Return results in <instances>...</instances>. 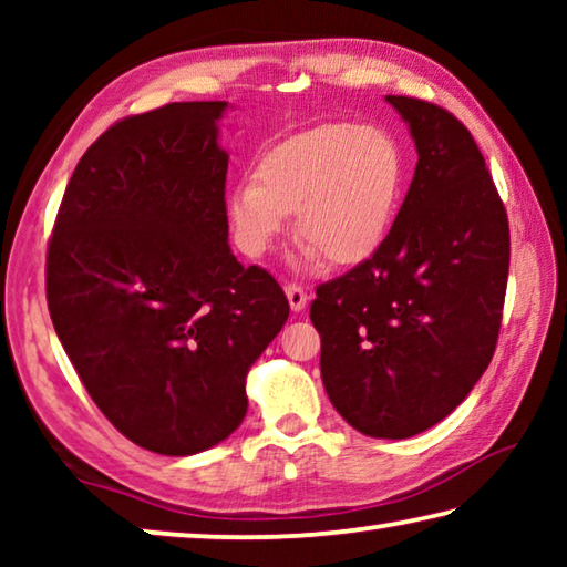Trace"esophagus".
<instances>
[{"label": "esophagus", "instance_id": "esophagus-1", "mask_svg": "<svg viewBox=\"0 0 567 567\" xmlns=\"http://www.w3.org/2000/svg\"><path fill=\"white\" fill-rule=\"evenodd\" d=\"M285 295H287V300H290V307H292L295 312H302V310H305V305H307V292L302 290L300 285H295V282L285 285Z\"/></svg>", "mask_w": 567, "mask_h": 567}]
</instances>
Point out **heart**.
Wrapping results in <instances>:
<instances>
[{
    "label": "heart",
    "mask_w": 567,
    "mask_h": 567,
    "mask_svg": "<svg viewBox=\"0 0 567 567\" xmlns=\"http://www.w3.org/2000/svg\"><path fill=\"white\" fill-rule=\"evenodd\" d=\"M408 159L395 134L362 122H330L265 152L255 179L229 192L237 247L262 257L297 213L302 260L358 265L375 255L395 223Z\"/></svg>",
    "instance_id": "b5f03b06"
}]
</instances>
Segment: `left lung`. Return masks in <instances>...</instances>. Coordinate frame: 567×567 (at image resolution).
Returning a JSON list of instances; mask_svg holds the SVG:
<instances>
[{"label": "left lung", "mask_w": 567, "mask_h": 567, "mask_svg": "<svg viewBox=\"0 0 567 567\" xmlns=\"http://www.w3.org/2000/svg\"><path fill=\"white\" fill-rule=\"evenodd\" d=\"M408 122L417 167L375 255L318 287L322 385L370 437L402 440L447 417L493 360L511 229L473 134L447 110L385 97Z\"/></svg>", "instance_id": "left-lung-1"}]
</instances>
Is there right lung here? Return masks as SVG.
<instances>
[{
    "mask_svg": "<svg viewBox=\"0 0 567 567\" xmlns=\"http://www.w3.org/2000/svg\"><path fill=\"white\" fill-rule=\"evenodd\" d=\"M227 102L124 117L84 152L47 249V305L82 385L159 455L223 443L245 380L290 315L262 267L227 245Z\"/></svg>",
    "mask_w": 567,
    "mask_h": 567,
    "instance_id": "add662e5",
    "label": "right lung"
}]
</instances>
